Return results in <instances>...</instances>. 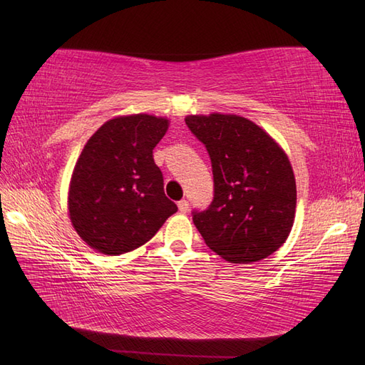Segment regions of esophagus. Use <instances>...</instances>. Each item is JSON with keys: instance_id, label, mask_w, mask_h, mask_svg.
<instances>
[{"instance_id": "1", "label": "esophagus", "mask_w": 365, "mask_h": 365, "mask_svg": "<svg viewBox=\"0 0 365 365\" xmlns=\"http://www.w3.org/2000/svg\"><path fill=\"white\" fill-rule=\"evenodd\" d=\"M178 208H180L181 213H187V212H189V201L181 200V201L178 202Z\"/></svg>"}]
</instances>
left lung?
Wrapping results in <instances>:
<instances>
[{
	"instance_id": "8db88e82",
	"label": "left lung",
	"mask_w": 365,
	"mask_h": 365,
	"mask_svg": "<svg viewBox=\"0 0 365 365\" xmlns=\"http://www.w3.org/2000/svg\"><path fill=\"white\" fill-rule=\"evenodd\" d=\"M185 125L212 161L213 201L192 212L207 247L233 263L268 257L294 224L297 189L286 153L239 115H189Z\"/></svg>"
}]
</instances>
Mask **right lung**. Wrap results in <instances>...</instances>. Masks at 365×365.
Segmentation results:
<instances>
[{
    "instance_id": "right-lung-1",
    "label": "right lung",
    "mask_w": 365,
    "mask_h": 365,
    "mask_svg": "<svg viewBox=\"0 0 365 365\" xmlns=\"http://www.w3.org/2000/svg\"><path fill=\"white\" fill-rule=\"evenodd\" d=\"M169 121L148 114L106 121L76 163L68 210L88 245L118 256L145 245L178 207L164 195L153 148Z\"/></svg>"
}]
</instances>
